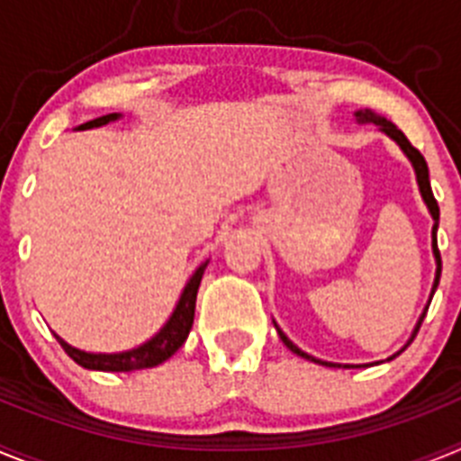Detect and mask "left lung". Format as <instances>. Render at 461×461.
<instances>
[{
	"mask_svg": "<svg viewBox=\"0 0 461 461\" xmlns=\"http://www.w3.org/2000/svg\"><path fill=\"white\" fill-rule=\"evenodd\" d=\"M356 120H357V124H374V126H378V131H383V133H385V136L393 138V140L397 142L399 149H402V152H404V157L409 158L411 166H413V170H415V182H418V189H420L422 201H425L427 210H429L431 219H434V226H431V254H434V260H437V275H434V284H431L429 300H427L425 309H422L420 319H418V323H415V328H413V332H411L409 341H406V344L402 346V348H399L397 353H393V356H390L388 360H381V362H390V360H394V357H397L399 353H404L406 348H409L411 341L415 339V335H418V330H420V325H422V319H425L427 309H429L431 297H434V293H437L438 279H441V254H438V244H437V230H438V203H437V198H434V194H431L429 170H427V161H425V157H422V154L418 152V149H415L413 145H411L409 138H406L404 133L399 131V129H397V126L393 124V122L385 120V117H381V115H376V113H372V110H369V108L357 110V113H356ZM272 323H275V321H272ZM275 328H276V335H279V339L284 341V344H286V348H291V351L295 353V356L304 357V360H312V362H316V365H323V367H346V369H351V367H362V365H339V362H325V360H319V357H313V356H309V353H304L303 348H297V346L293 344V341L288 339V337L284 335V332H281L279 325H276V323H275ZM372 365H378V362H372Z\"/></svg>",
	"mask_w": 461,
	"mask_h": 461,
	"instance_id": "8db88e82",
	"label": "left lung"
}]
</instances>
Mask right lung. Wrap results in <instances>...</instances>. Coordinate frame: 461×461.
<instances>
[{"instance_id":"add662e5","label":"right lung","mask_w":461,"mask_h":461,"mask_svg":"<svg viewBox=\"0 0 461 461\" xmlns=\"http://www.w3.org/2000/svg\"><path fill=\"white\" fill-rule=\"evenodd\" d=\"M117 120H122L120 113H110V115L96 117V120H89L85 122V124L76 126V131L99 129V126H105L110 124V122ZM207 263H210V260L201 263V266L195 267L194 275L189 276L185 291H182L180 300L175 304L173 313L168 316L164 328L158 330L154 337H149L148 341H142L140 346H133L129 351L117 353H89L83 351V348L71 346L59 335H55L57 341L62 344V348L68 353V357H73V362H78L80 367L85 369H94V372H136V369L157 367V365L168 360L170 356H175V351H177V348L186 341V337H189L191 325H194L195 295H198V286H201L203 272H205Z\"/></svg>"}]
</instances>
